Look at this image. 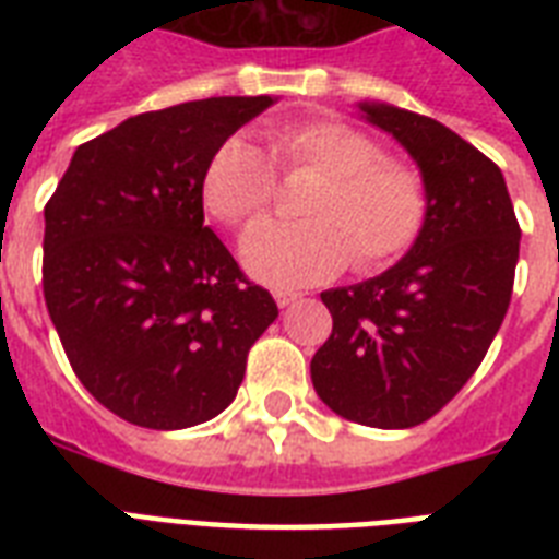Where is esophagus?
<instances>
[{
    "label": "esophagus",
    "mask_w": 559,
    "mask_h": 559,
    "mask_svg": "<svg viewBox=\"0 0 559 559\" xmlns=\"http://www.w3.org/2000/svg\"><path fill=\"white\" fill-rule=\"evenodd\" d=\"M298 298H301V293H289V289H278V293H275V301H278V307L296 305Z\"/></svg>",
    "instance_id": "1"
}]
</instances>
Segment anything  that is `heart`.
I'll return each instance as SVG.
<instances>
[{
	"instance_id": "obj_1",
	"label": "heart",
	"mask_w": 559,
	"mask_h": 559,
	"mask_svg": "<svg viewBox=\"0 0 559 559\" xmlns=\"http://www.w3.org/2000/svg\"><path fill=\"white\" fill-rule=\"evenodd\" d=\"M270 158L243 135L211 153L202 202L226 226L254 228L275 200V169L313 174L301 197L307 219L258 228L243 240V263L270 287H307L348 261L359 272L389 266L415 246L426 226L424 179L403 162L382 159L380 144L342 121H301L270 133Z\"/></svg>"
}]
</instances>
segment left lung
<instances>
[{
	"label": "left lung",
	"mask_w": 559,
	"mask_h": 559,
	"mask_svg": "<svg viewBox=\"0 0 559 559\" xmlns=\"http://www.w3.org/2000/svg\"><path fill=\"white\" fill-rule=\"evenodd\" d=\"M359 112L394 135L424 177L429 214L391 270L324 289L333 333L310 362L316 394L373 429L438 415L502 328L520 261V223L502 170L435 118L391 104Z\"/></svg>",
	"instance_id": "1"
}]
</instances>
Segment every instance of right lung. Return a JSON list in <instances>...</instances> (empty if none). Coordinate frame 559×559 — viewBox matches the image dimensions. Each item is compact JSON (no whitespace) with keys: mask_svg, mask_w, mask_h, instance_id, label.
<instances>
[{"mask_svg":"<svg viewBox=\"0 0 559 559\" xmlns=\"http://www.w3.org/2000/svg\"><path fill=\"white\" fill-rule=\"evenodd\" d=\"M275 98L142 112L81 144L51 200L43 296L78 380L147 429H188L235 400L278 305L202 214L211 153Z\"/></svg>","mask_w":559,"mask_h":559,"instance_id":"add662e5","label":"right lung"}]
</instances>
